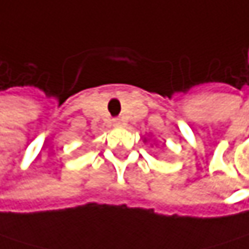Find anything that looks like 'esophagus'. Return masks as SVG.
Masks as SVG:
<instances>
[{
    "label": "esophagus",
    "mask_w": 249,
    "mask_h": 249,
    "mask_svg": "<svg viewBox=\"0 0 249 249\" xmlns=\"http://www.w3.org/2000/svg\"><path fill=\"white\" fill-rule=\"evenodd\" d=\"M113 125L118 127V128H122V127L127 125V122L124 121V119H121V118H118V119H113Z\"/></svg>",
    "instance_id": "obj_1"
}]
</instances>
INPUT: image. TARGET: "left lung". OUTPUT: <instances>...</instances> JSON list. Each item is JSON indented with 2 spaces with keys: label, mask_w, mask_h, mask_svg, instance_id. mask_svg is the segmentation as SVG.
Listing matches in <instances>:
<instances>
[{
  "label": "left lung",
  "mask_w": 249,
  "mask_h": 249,
  "mask_svg": "<svg viewBox=\"0 0 249 249\" xmlns=\"http://www.w3.org/2000/svg\"><path fill=\"white\" fill-rule=\"evenodd\" d=\"M146 142H147V139H144V143H146Z\"/></svg>",
  "instance_id": "1"
}]
</instances>
